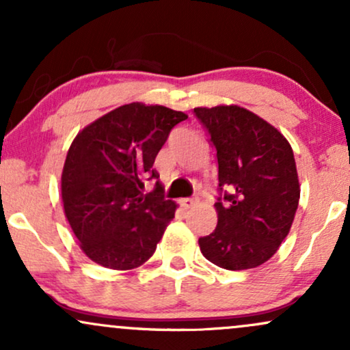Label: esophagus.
<instances>
[{"mask_svg":"<svg viewBox=\"0 0 350 350\" xmlns=\"http://www.w3.org/2000/svg\"><path fill=\"white\" fill-rule=\"evenodd\" d=\"M198 204V199H180V206H183L184 208H192Z\"/></svg>","mask_w":350,"mask_h":350,"instance_id":"esophagus-1","label":"esophagus"}]
</instances>
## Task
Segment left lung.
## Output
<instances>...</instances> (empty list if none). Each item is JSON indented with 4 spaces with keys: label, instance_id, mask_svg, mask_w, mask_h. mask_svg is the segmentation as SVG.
<instances>
[{
    "label": "left lung",
    "instance_id": "1",
    "mask_svg": "<svg viewBox=\"0 0 350 350\" xmlns=\"http://www.w3.org/2000/svg\"><path fill=\"white\" fill-rule=\"evenodd\" d=\"M219 163L217 227L199 239L208 262L250 270L271 258L290 234L299 202L295 154L273 124L239 105L198 107ZM227 191L221 196V187Z\"/></svg>",
    "mask_w": 350,
    "mask_h": 350
}]
</instances>
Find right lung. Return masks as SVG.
Listing matches in <instances>:
<instances>
[{
	"label": "right lung",
	"instance_id": "obj_1",
	"mask_svg": "<svg viewBox=\"0 0 350 350\" xmlns=\"http://www.w3.org/2000/svg\"><path fill=\"white\" fill-rule=\"evenodd\" d=\"M187 118L163 105L128 103L87 124L72 142L60 191L72 232L92 262L133 270L151 258L178 206L156 189L143 194L170 131Z\"/></svg>",
	"mask_w": 350,
	"mask_h": 350
}]
</instances>
